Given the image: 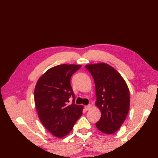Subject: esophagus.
<instances>
[{
	"label": "esophagus",
	"instance_id": "34e87169",
	"mask_svg": "<svg viewBox=\"0 0 158 158\" xmlns=\"http://www.w3.org/2000/svg\"><path fill=\"white\" fill-rule=\"evenodd\" d=\"M84 108H85V111H88V110L91 108V106H90V105H88V106H85Z\"/></svg>",
	"mask_w": 158,
	"mask_h": 158
}]
</instances>
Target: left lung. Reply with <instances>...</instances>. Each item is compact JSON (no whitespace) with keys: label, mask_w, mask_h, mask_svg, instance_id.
<instances>
[{"label":"left lung","mask_w":158,"mask_h":158,"mask_svg":"<svg viewBox=\"0 0 158 158\" xmlns=\"http://www.w3.org/2000/svg\"><path fill=\"white\" fill-rule=\"evenodd\" d=\"M93 77L97 101L101 112L97 129L106 134H114L125 121L129 110L128 86L120 73L106 63L85 66Z\"/></svg>","instance_id":"obj_1"}]
</instances>
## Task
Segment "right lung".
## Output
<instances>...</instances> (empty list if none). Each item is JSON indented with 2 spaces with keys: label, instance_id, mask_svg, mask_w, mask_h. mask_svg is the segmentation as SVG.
I'll return each mask as SVG.
<instances>
[{
  "label": "right lung",
  "instance_id": "add662e5",
  "mask_svg": "<svg viewBox=\"0 0 158 158\" xmlns=\"http://www.w3.org/2000/svg\"><path fill=\"white\" fill-rule=\"evenodd\" d=\"M81 66L61 64L48 69L40 77L34 90V101L40 121L57 138L66 136L82 114L83 107L75 104L70 77ZM73 98L70 105L69 98Z\"/></svg>",
  "mask_w": 158,
  "mask_h": 158
}]
</instances>
